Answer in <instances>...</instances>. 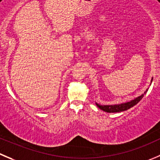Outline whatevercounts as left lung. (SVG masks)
Here are the masks:
<instances>
[{"mask_svg":"<svg viewBox=\"0 0 160 160\" xmlns=\"http://www.w3.org/2000/svg\"><path fill=\"white\" fill-rule=\"evenodd\" d=\"M152 82V79L151 80V83ZM147 91H148V89H147L146 91L144 92V94H142V95L135 98L130 101V102H123V103L120 104H116V105H100V104L96 102V105H97L100 109L103 110V111L106 112H119L126 111V110L131 108V107L137 105V104L142 100V98L144 97V95L146 94Z\"/></svg>","mask_w":160,"mask_h":160,"instance_id":"obj_1","label":"left lung"}]
</instances>
